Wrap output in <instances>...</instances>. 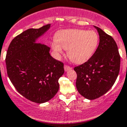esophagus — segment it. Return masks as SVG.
I'll use <instances>...</instances> for the list:
<instances>
[{"mask_svg":"<svg viewBox=\"0 0 127 127\" xmlns=\"http://www.w3.org/2000/svg\"><path fill=\"white\" fill-rule=\"evenodd\" d=\"M64 70L65 71L67 72L68 71H69V70H71L72 69L71 67H70L69 66H67V65H64Z\"/></svg>","mask_w":127,"mask_h":127,"instance_id":"obj_1","label":"esophagus"}]
</instances>
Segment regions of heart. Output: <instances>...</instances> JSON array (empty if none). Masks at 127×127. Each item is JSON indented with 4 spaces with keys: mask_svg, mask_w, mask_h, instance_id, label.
Segmentation results:
<instances>
[{
    "mask_svg": "<svg viewBox=\"0 0 127 127\" xmlns=\"http://www.w3.org/2000/svg\"><path fill=\"white\" fill-rule=\"evenodd\" d=\"M56 40L51 47L57 56L67 50V56L75 63H82L89 60L97 48L99 41L98 34L94 31L71 29L57 33Z\"/></svg>",
    "mask_w": 127,
    "mask_h": 127,
    "instance_id": "b5f03b06",
    "label": "heart"
}]
</instances>
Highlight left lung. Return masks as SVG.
Segmentation results:
<instances>
[{"instance_id": "1", "label": "left lung", "mask_w": 127, "mask_h": 127, "mask_svg": "<svg viewBox=\"0 0 127 127\" xmlns=\"http://www.w3.org/2000/svg\"><path fill=\"white\" fill-rule=\"evenodd\" d=\"M99 35L96 50L85 63L74 68L76 87L88 99L101 96L113 86L120 71V56L117 43L111 35L95 26Z\"/></svg>"}]
</instances>
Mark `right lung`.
Instances as JSON below:
<instances>
[{
  "label": "right lung",
  "instance_id": "obj_1",
  "mask_svg": "<svg viewBox=\"0 0 127 127\" xmlns=\"http://www.w3.org/2000/svg\"><path fill=\"white\" fill-rule=\"evenodd\" d=\"M50 27L48 24L23 32L11 40L6 55L10 81L19 93L37 103H45L55 95L59 79L64 72L63 63L50 56V47L35 43Z\"/></svg>",
  "mask_w": 127,
  "mask_h": 127
}]
</instances>
